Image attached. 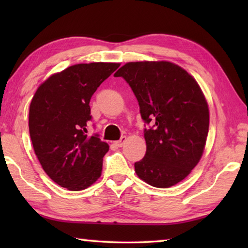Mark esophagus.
Segmentation results:
<instances>
[{"label": "esophagus", "mask_w": 248, "mask_h": 248, "mask_svg": "<svg viewBox=\"0 0 248 248\" xmlns=\"http://www.w3.org/2000/svg\"><path fill=\"white\" fill-rule=\"evenodd\" d=\"M125 141H127V137H121L120 140L115 141L114 143H115L116 146H118V148H121V146H123L125 143Z\"/></svg>", "instance_id": "esophagus-1"}]
</instances>
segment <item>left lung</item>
I'll return each mask as SVG.
<instances>
[{"mask_svg": "<svg viewBox=\"0 0 248 248\" xmlns=\"http://www.w3.org/2000/svg\"><path fill=\"white\" fill-rule=\"evenodd\" d=\"M114 77L125 79L136 95L146 152L134 163L137 175L153 187L169 188L190 174L202 156L209 108L198 83L169 61L129 62Z\"/></svg>", "mask_w": 248, "mask_h": 248, "instance_id": "8db88e82", "label": "left lung"}]
</instances>
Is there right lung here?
Instances as JSON below:
<instances>
[{
  "instance_id": "obj_1",
  "label": "right lung",
  "mask_w": 248,
  "mask_h": 248,
  "mask_svg": "<svg viewBox=\"0 0 248 248\" xmlns=\"http://www.w3.org/2000/svg\"><path fill=\"white\" fill-rule=\"evenodd\" d=\"M119 63L93 62L69 66L37 89L29 107V134L35 154L61 187L86 189L102 175L109 145L87 134L90 100Z\"/></svg>"
}]
</instances>
